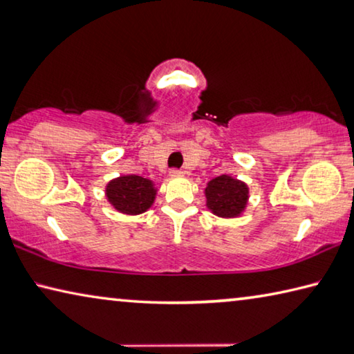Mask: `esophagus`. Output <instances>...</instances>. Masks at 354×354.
Masks as SVG:
<instances>
[{
	"label": "esophagus",
	"mask_w": 354,
	"mask_h": 354,
	"mask_svg": "<svg viewBox=\"0 0 354 354\" xmlns=\"http://www.w3.org/2000/svg\"><path fill=\"white\" fill-rule=\"evenodd\" d=\"M183 175H184V171H181V170H171V171H170V176H173V178L183 176Z\"/></svg>",
	"instance_id": "1"
}]
</instances>
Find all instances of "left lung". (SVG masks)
<instances>
[{"label":"left lung","mask_w":354,"mask_h":354,"mask_svg":"<svg viewBox=\"0 0 354 354\" xmlns=\"http://www.w3.org/2000/svg\"><path fill=\"white\" fill-rule=\"evenodd\" d=\"M249 192L248 184L238 178L230 175L216 176L205 187L206 207L217 217H239L249 205Z\"/></svg>","instance_id":"left-lung-1"}]
</instances>
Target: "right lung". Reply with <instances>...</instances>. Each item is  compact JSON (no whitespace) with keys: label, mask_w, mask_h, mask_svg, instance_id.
<instances>
[{"label":"right lung","mask_w":354,"mask_h":354,"mask_svg":"<svg viewBox=\"0 0 354 354\" xmlns=\"http://www.w3.org/2000/svg\"><path fill=\"white\" fill-rule=\"evenodd\" d=\"M157 195L156 184L138 175H121L105 186V198L118 212L138 216L153 206Z\"/></svg>","instance_id":"right-lung-1"}]
</instances>
